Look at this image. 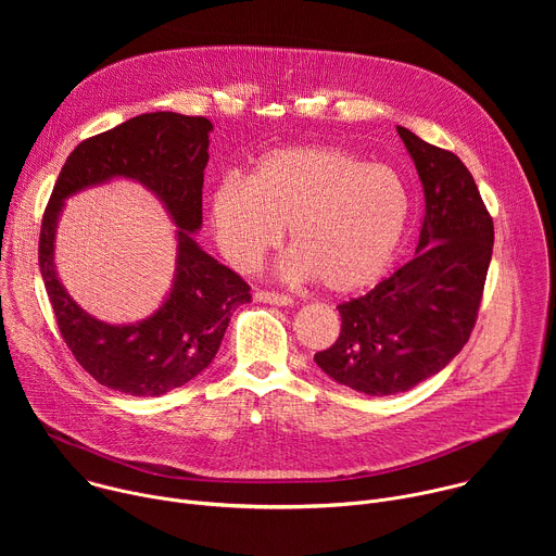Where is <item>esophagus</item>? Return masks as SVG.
Listing matches in <instances>:
<instances>
[{"label":"esophagus","instance_id":"1","mask_svg":"<svg viewBox=\"0 0 556 556\" xmlns=\"http://www.w3.org/2000/svg\"><path fill=\"white\" fill-rule=\"evenodd\" d=\"M255 301H260V303H270V305H281V307H288V305L294 303L288 294L266 292V290H257V292H255Z\"/></svg>","mask_w":556,"mask_h":556}]
</instances>
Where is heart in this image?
Listing matches in <instances>:
<instances>
[{
    "instance_id": "b5f03b06",
    "label": "heart",
    "mask_w": 556,
    "mask_h": 556,
    "mask_svg": "<svg viewBox=\"0 0 556 556\" xmlns=\"http://www.w3.org/2000/svg\"><path fill=\"white\" fill-rule=\"evenodd\" d=\"M409 215L412 195L399 172L334 144L275 149L249 180L224 178L211 195L217 247L237 270H253L288 228L294 249L279 260V275L319 279L334 294L384 277Z\"/></svg>"
}]
</instances>
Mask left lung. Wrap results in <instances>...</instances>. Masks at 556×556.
I'll return each instance as SVG.
<instances>
[{"label":"left lung","instance_id":"1","mask_svg":"<svg viewBox=\"0 0 556 556\" xmlns=\"http://www.w3.org/2000/svg\"><path fill=\"white\" fill-rule=\"evenodd\" d=\"M399 134L425 191L416 255L367 294L337 305L341 334L314 354L332 380L367 395L409 391L459 354L478 319L495 240L459 157L405 127Z\"/></svg>","mask_w":556,"mask_h":556}]
</instances>
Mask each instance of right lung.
Returning a JSON list of instances; mask_svg holds the SVG:
<instances>
[{
  "label": "right lung",
  "instance_id": "obj_1",
  "mask_svg": "<svg viewBox=\"0 0 556 556\" xmlns=\"http://www.w3.org/2000/svg\"><path fill=\"white\" fill-rule=\"evenodd\" d=\"M211 131V121L202 116L151 112L88 138L67 155L43 213L39 268L61 337L97 382L136 399H155L202 374L235 307L251 301L249 283L202 251L193 237L202 228ZM114 179L144 186L177 226L173 288L161 306L134 325H108L84 311L60 283L53 264L64 202Z\"/></svg>",
  "mask_w": 556,
  "mask_h": 556
}]
</instances>
